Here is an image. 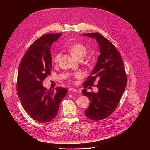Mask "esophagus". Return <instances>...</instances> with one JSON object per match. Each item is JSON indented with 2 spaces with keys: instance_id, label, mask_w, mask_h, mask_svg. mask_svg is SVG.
I'll return each mask as SVG.
<instances>
[{
  "instance_id": "34e87169",
  "label": "esophagus",
  "mask_w": 150,
  "mask_h": 150,
  "mask_svg": "<svg viewBox=\"0 0 150 150\" xmlns=\"http://www.w3.org/2000/svg\"><path fill=\"white\" fill-rule=\"evenodd\" d=\"M69 91H71V92H78V90H76L75 88H69Z\"/></svg>"
}]
</instances>
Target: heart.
Listing matches in <instances>:
<instances>
[{
  "instance_id": "heart-1",
  "label": "heart",
  "mask_w": 150,
  "mask_h": 150,
  "mask_svg": "<svg viewBox=\"0 0 150 150\" xmlns=\"http://www.w3.org/2000/svg\"><path fill=\"white\" fill-rule=\"evenodd\" d=\"M69 50L71 53V54L76 59H79L80 58L83 59L87 54V49L85 47L84 45L78 42L76 43L71 44L69 47ZM60 57V53H58L54 55L53 58V62L54 63H57L59 58ZM82 74L80 72H75L73 76L75 78L79 79L82 78Z\"/></svg>"
}]
</instances>
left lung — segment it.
Returning a JSON list of instances; mask_svg holds the SVG:
<instances>
[{"label":"left lung","mask_w":150,"mask_h":150,"mask_svg":"<svg viewBox=\"0 0 150 150\" xmlns=\"http://www.w3.org/2000/svg\"><path fill=\"white\" fill-rule=\"evenodd\" d=\"M81 35L96 39L99 46L100 54L96 65L83 83L86 88L94 86V82L98 80L96 87L98 91L87 92L84 89L82 93L91 101L85 111V116L91 120H100L108 117L116 109L126 88L127 76L122 57L109 40L98 33Z\"/></svg>","instance_id":"1"}]
</instances>
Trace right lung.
I'll return each mask as SVG.
<instances>
[{
	"mask_svg": "<svg viewBox=\"0 0 150 150\" xmlns=\"http://www.w3.org/2000/svg\"><path fill=\"white\" fill-rule=\"evenodd\" d=\"M62 35L47 34L35 40L19 64L16 90L24 109L34 120L46 123L57 115L61 100L68 89L57 87L47 90L42 85L52 70L50 47Z\"/></svg>",
	"mask_w": 150,
	"mask_h": 150,
	"instance_id": "obj_1",
	"label": "right lung"
}]
</instances>
